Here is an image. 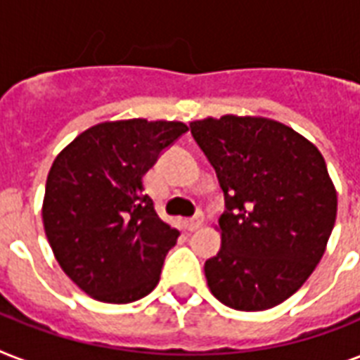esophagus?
<instances>
[{"label":"esophagus","instance_id":"esophagus-1","mask_svg":"<svg viewBox=\"0 0 360 360\" xmlns=\"http://www.w3.org/2000/svg\"><path fill=\"white\" fill-rule=\"evenodd\" d=\"M200 226H202V219H200V214H198V217H192V219L185 220V228L188 231H196Z\"/></svg>","mask_w":360,"mask_h":360}]
</instances>
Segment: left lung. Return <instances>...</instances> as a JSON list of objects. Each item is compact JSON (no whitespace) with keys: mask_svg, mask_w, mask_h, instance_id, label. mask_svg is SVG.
Wrapping results in <instances>:
<instances>
[{"mask_svg":"<svg viewBox=\"0 0 360 360\" xmlns=\"http://www.w3.org/2000/svg\"><path fill=\"white\" fill-rule=\"evenodd\" d=\"M191 132L226 202L222 246L203 267L209 290L233 310L276 307L307 282L335 228L327 164L307 138L265 117H207Z\"/></svg>","mask_w":360,"mask_h":360,"instance_id":"1","label":"left lung"}]
</instances>
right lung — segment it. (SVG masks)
I'll return each mask as SVG.
<instances>
[{
	"label": "right lung",
	"instance_id": "right-lung-1",
	"mask_svg": "<svg viewBox=\"0 0 360 360\" xmlns=\"http://www.w3.org/2000/svg\"><path fill=\"white\" fill-rule=\"evenodd\" d=\"M186 130L179 121L101 123L53 160L44 231L61 269L93 299L124 304L158 284L179 231L158 219L143 175Z\"/></svg>",
	"mask_w": 360,
	"mask_h": 360
}]
</instances>
